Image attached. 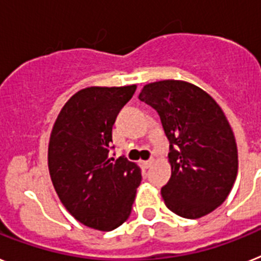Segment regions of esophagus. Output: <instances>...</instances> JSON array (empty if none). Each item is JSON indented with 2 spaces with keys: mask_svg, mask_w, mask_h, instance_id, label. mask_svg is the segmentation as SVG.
<instances>
[{
  "mask_svg": "<svg viewBox=\"0 0 261 261\" xmlns=\"http://www.w3.org/2000/svg\"><path fill=\"white\" fill-rule=\"evenodd\" d=\"M152 163H154V161H144V162H142V166H143L144 168H148V167H151V166H152Z\"/></svg>",
  "mask_w": 261,
  "mask_h": 261,
  "instance_id": "esophagus-1",
  "label": "esophagus"
}]
</instances>
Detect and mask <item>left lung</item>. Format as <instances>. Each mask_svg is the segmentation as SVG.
<instances>
[{"instance_id":"8db88e82","label":"left lung","mask_w":261,"mask_h":261,"mask_svg":"<svg viewBox=\"0 0 261 261\" xmlns=\"http://www.w3.org/2000/svg\"><path fill=\"white\" fill-rule=\"evenodd\" d=\"M139 99L161 117L170 142L171 178L162 196L174 214L198 219L227 199L238 175V147L215 99L185 81L148 83Z\"/></svg>"}]
</instances>
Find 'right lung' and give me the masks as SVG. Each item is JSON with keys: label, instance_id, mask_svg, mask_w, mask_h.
<instances>
[{"label": "right lung", "instance_id": "1", "mask_svg": "<svg viewBox=\"0 0 261 261\" xmlns=\"http://www.w3.org/2000/svg\"><path fill=\"white\" fill-rule=\"evenodd\" d=\"M137 86L86 87L67 100L53 126L49 172L62 204L82 224L113 231L130 216L141 168L109 156L113 124Z\"/></svg>", "mask_w": 261, "mask_h": 261}]
</instances>
